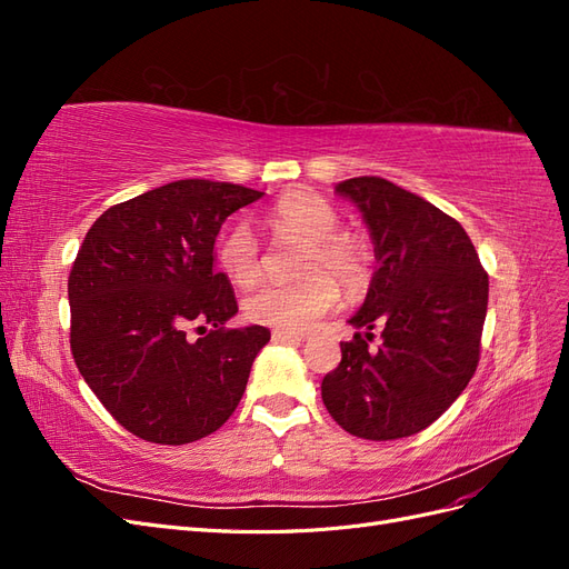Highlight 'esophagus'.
Here are the masks:
<instances>
[{
  "label": "esophagus",
  "instance_id": "esophagus-1",
  "mask_svg": "<svg viewBox=\"0 0 569 569\" xmlns=\"http://www.w3.org/2000/svg\"><path fill=\"white\" fill-rule=\"evenodd\" d=\"M306 339V335L299 332H284V330H274L272 332V341H287V343H301Z\"/></svg>",
  "mask_w": 569,
  "mask_h": 569
}]
</instances>
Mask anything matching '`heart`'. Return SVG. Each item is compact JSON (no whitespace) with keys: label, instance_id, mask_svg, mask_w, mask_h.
Listing matches in <instances>:
<instances>
[{"label":"heart","instance_id":"1","mask_svg":"<svg viewBox=\"0 0 569 569\" xmlns=\"http://www.w3.org/2000/svg\"><path fill=\"white\" fill-rule=\"evenodd\" d=\"M268 230L278 239L306 242L301 274L295 284H266L244 301L247 318L299 332L316 325L339 299V287L322 273L332 272L341 287L356 295L370 280L368 249L356 237L337 232L339 216L330 203L308 192L284 194L266 216ZM218 268L237 287H251L263 274V256L253 232L244 222H237L216 249Z\"/></svg>","mask_w":569,"mask_h":569}]
</instances>
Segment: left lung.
Segmentation results:
<instances>
[{"label":"left lung","mask_w":569,"mask_h":569,"mask_svg":"<svg viewBox=\"0 0 569 569\" xmlns=\"http://www.w3.org/2000/svg\"><path fill=\"white\" fill-rule=\"evenodd\" d=\"M363 216L377 270L363 306L349 318L341 363L325 375L322 403L349 435L391 441L418 435L468 387L479 363L489 274L468 232L435 203L385 178L337 184ZM383 343L367 351L371 327Z\"/></svg>","instance_id":"8db88e82"}]
</instances>
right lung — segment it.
<instances>
[{
	"mask_svg": "<svg viewBox=\"0 0 569 569\" xmlns=\"http://www.w3.org/2000/svg\"><path fill=\"white\" fill-rule=\"evenodd\" d=\"M261 197L178 180L111 206L84 234L68 278L71 351L97 399L144 441L180 446L226 425L270 341L263 325L226 327L237 299L213 251L228 216Z\"/></svg>",
	"mask_w": 569,
	"mask_h": 569,
	"instance_id": "obj_1",
	"label": "right lung"
}]
</instances>
